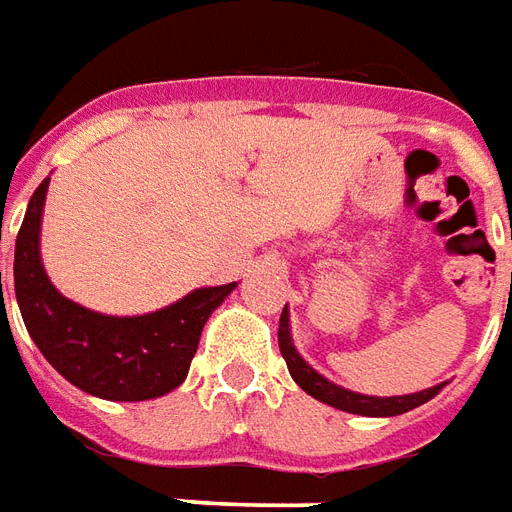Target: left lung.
<instances>
[{
    "instance_id": "8db88e82",
    "label": "left lung",
    "mask_w": 512,
    "mask_h": 512,
    "mask_svg": "<svg viewBox=\"0 0 512 512\" xmlns=\"http://www.w3.org/2000/svg\"><path fill=\"white\" fill-rule=\"evenodd\" d=\"M278 346H281V354L286 365H289V374L302 390L308 395H313L316 401H322L327 406H335L341 412L349 414H363V417H395V414L412 412L417 406H423L425 401H431L434 395L442 393V384H434L428 390H420V393H409V395H363L354 393V390H346L341 384L330 382L324 379L316 368L302 360V354L297 352V346L292 341V324H289V305L283 308L281 313V324H278Z\"/></svg>"
}]
</instances>
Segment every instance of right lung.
<instances>
[{"instance_id": "1", "label": "right lung", "mask_w": 512, "mask_h": 512, "mask_svg": "<svg viewBox=\"0 0 512 512\" xmlns=\"http://www.w3.org/2000/svg\"><path fill=\"white\" fill-rule=\"evenodd\" d=\"M48 182L51 177L32 193L16 237L13 283L26 333L67 382L95 398L149 401L177 390L188 376L204 324L237 283L193 289L141 316H111L67 300L40 259Z\"/></svg>"}]
</instances>
